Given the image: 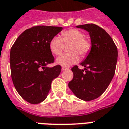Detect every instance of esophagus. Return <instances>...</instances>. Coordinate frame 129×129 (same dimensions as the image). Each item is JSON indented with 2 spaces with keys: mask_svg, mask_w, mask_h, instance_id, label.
Listing matches in <instances>:
<instances>
[{
  "mask_svg": "<svg viewBox=\"0 0 129 129\" xmlns=\"http://www.w3.org/2000/svg\"><path fill=\"white\" fill-rule=\"evenodd\" d=\"M68 69V68H66V67H62L61 70L62 71H65V70H66Z\"/></svg>",
  "mask_w": 129,
  "mask_h": 129,
  "instance_id": "34e87169",
  "label": "esophagus"
}]
</instances>
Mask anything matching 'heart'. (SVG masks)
<instances>
[{"mask_svg":"<svg viewBox=\"0 0 129 129\" xmlns=\"http://www.w3.org/2000/svg\"><path fill=\"white\" fill-rule=\"evenodd\" d=\"M63 42L71 43L70 53L62 54L57 57L56 63L63 67H68L76 63L79 59V55L84 57L90 50V43L84 38V34L78 29H70L61 33V38L56 35L51 39L49 44L50 51L54 55H59L63 48Z\"/></svg>","mask_w":129,"mask_h":129,"instance_id":"obj_1","label":"heart"}]
</instances>
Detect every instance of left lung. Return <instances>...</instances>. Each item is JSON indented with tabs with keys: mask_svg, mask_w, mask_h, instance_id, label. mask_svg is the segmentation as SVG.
I'll return each mask as SVG.
<instances>
[{
	"mask_svg": "<svg viewBox=\"0 0 129 129\" xmlns=\"http://www.w3.org/2000/svg\"><path fill=\"white\" fill-rule=\"evenodd\" d=\"M76 27L88 32L91 46L85 59L80 63L84 70L79 69L77 66L72 68L74 77L68 87L79 99L92 101L103 94L113 79L118 50L110 35L99 26L87 24Z\"/></svg>",
	"mask_w": 129,
	"mask_h": 129,
	"instance_id": "1",
	"label": "left lung"
}]
</instances>
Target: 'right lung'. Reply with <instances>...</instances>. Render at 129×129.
<instances>
[{
    "instance_id": "obj_1",
    "label": "right lung",
    "mask_w": 129,
    "mask_h": 129,
    "mask_svg": "<svg viewBox=\"0 0 129 129\" xmlns=\"http://www.w3.org/2000/svg\"><path fill=\"white\" fill-rule=\"evenodd\" d=\"M62 27L36 26L26 29L17 38L10 52L11 79L16 91L26 101L38 104L46 99L53 79L59 75V65H47L55 58L49 48L53 37Z\"/></svg>"
}]
</instances>
